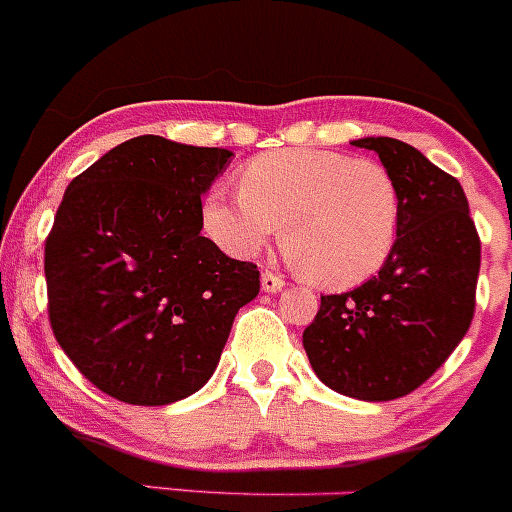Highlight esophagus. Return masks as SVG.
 I'll return each mask as SVG.
<instances>
[{
    "instance_id": "34e87169",
    "label": "esophagus",
    "mask_w": 512,
    "mask_h": 512,
    "mask_svg": "<svg viewBox=\"0 0 512 512\" xmlns=\"http://www.w3.org/2000/svg\"><path fill=\"white\" fill-rule=\"evenodd\" d=\"M282 287H285V280H282L277 272H270V270L262 272V290L277 292V290H282Z\"/></svg>"
}]
</instances>
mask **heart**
Masks as SVG:
<instances>
[{
	"instance_id": "obj_1",
	"label": "heart",
	"mask_w": 512,
	"mask_h": 512,
	"mask_svg": "<svg viewBox=\"0 0 512 512\" xmlns=\"http://www.w3.org/2000/svg\"><path fill=\"white\" fill-rule=\"evenodd\" d=\"M237 192L235 200L222 190L205 197L207 237L247 260L282 227L290 260L327 290L370 280L398 245L403 192L393 172L370 157L307 147L265 152L240 167Z\"/></svg>"
}]
</instances>
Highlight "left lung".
I'll use <instances>...</instances> for the list:
<instances>
[{
	"mask_svg": "<svg viewBox=\"0 0 512 512\" xmlns=\"http://www.w3.org/2000/svg\"><path fill=\"white\" fill-rule=\"evenodd\" d=\"M403 192L398 245L380 272L342 295H322L302 332L312 370L347 398L413 393L458 347L475 315L480 237L453 175L393 137H365Z\"/></svg>",
	"mask_w": 512,
	"mask_h": 512,
	"instance_id": "8db88e82",
	"label": "left lung"
}]
</instances>
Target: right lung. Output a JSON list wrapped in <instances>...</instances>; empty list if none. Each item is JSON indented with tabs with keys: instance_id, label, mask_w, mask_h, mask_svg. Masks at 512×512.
Listing matches in <instances>:
<instances>
[{
	"instance_id": "obj_1",
	"label": "right lung",
	"mask_w": 512,
	"mask_h": 512,
	"mask_svg": "<svg viewBox=\"0 0 512 512\" xmlns=\"http://www.w3.org/2000/svg\"><path fill=\"white\" fill-rule=\"evenodd\" d=\"M222 147L142 135L74 177L44 242L49 325L94 388L167 405L210 380L260 270L202 230Z\"/></svg>"
}]
</instances>
